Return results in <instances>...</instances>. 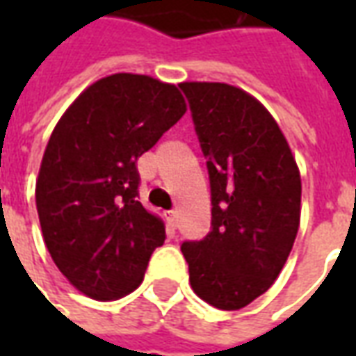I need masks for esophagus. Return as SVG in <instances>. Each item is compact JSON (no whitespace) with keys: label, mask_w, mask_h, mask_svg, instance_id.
<instances>
[{"label":"esophagus","mask_w":356,"mask_h":356,"mask_svg":"<svg viewBox=\"0 0 356 356\" xmlns=\"http://www.w3.org/2000/svg\"><path fill=\"white\" fill-rule=\"evenodd\" d=\"M163 217H165V223H168V227H171V229H175V227H177V211H165Z\"/></svg>","instance_id":"34e87169"}]
</instances>
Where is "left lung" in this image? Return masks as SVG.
<instances>
[{
  "mask_svg": "<svg viewBox=\"0 0 356 356\" xmlns=\"http://www.w3.org/2000/svg\"><path fill=\"white\" fill-rule=\"evenodd\" d=\"M208 158L211 231L183 242L194 293L238 311L273 286L293 246L301 177L282 129L261 102L219 81H183Z\"/></svg>",
  "mask_w": 356,
  "mask_h": 356,
  "instance_id": "obj_1",
  "label": "left lung"
}]
</instances>
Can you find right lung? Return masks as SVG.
Here are the masks:
<instances>
[{"mask_svg": "<svg viewBox=\"0 0 356 356\" xmlns=\"http://www.w3.org/2000/svg\"><path fill=\"white\" fill-rule=\"evenodd\" d=\"M185 112L177 86L120 72L81 91L51 133L35 208L53 261L88 298L137 290L163 244V221L137 200L135 163Z\"/></svg>", "mask_w": 356, "mask_h": 356, "instance_id": "obj_1", "label": "right lung"}]
</instances>
